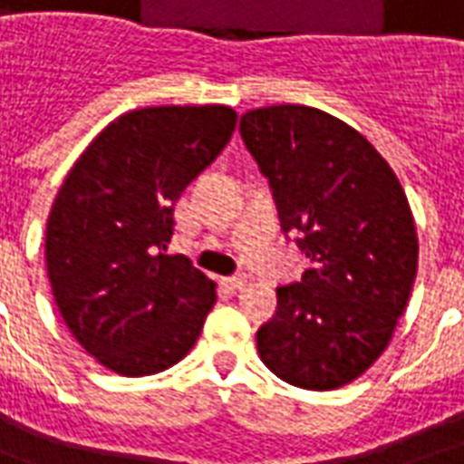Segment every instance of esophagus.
<instances>
[{
  "instance_id": "obj_1",
  "label": "esophagus",
  "mask_w": 464,
  "mask_h": 464,
  "mask_svg": "<svg viewBox=\"0 0 464 464\" xmlns=\"http://www.w3.org/2000/svg\"><path fill=\"white\" fill-rule=\"evenodd\" d=\"M226 286L231 291H243L247 286V276L246 275H236L226 279Z\"/></svg>"
}]
</instances>
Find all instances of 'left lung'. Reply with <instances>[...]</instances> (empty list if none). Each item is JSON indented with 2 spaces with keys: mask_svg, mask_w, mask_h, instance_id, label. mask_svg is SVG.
Masks as SVG:
<instances>
[{
  "mask_svg": "<svg viewBox=\"0 0 464 464\" xmlns=\"http://www.w3.org/2000/svg\"><path fill=\"white\" fill-rule=\"evenodd\" d=\"M240 137L310 260L301 282L276 289L257 353L296 388H342L388 349L410 301L419 238L407 195L363 134L317 108L247 111Z\"/></svg>",
  "mask_w": 464,
  "mask_h": 464,
  "instance_id": "obj_1",
  "label": "left lung"
}]
</instances>
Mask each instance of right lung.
<instances>
[{"label": "right lung", "mask_w": 464, "mask_h": 464, "mask_svg": "<svg viewBox=\"0 0 464 464\" xmlns=\"http://www.w3.org/2000/svg\"><path fill=\"white\" fill-rule=\"evenodd\" d=\"M228 105H156L112 120L54 197L45 267L72 337L112 373L151 375L188 356L217 284L166 255L173 204L236 130Z\"/></svg>", "instance_id": "obj_1"}]
</instances>
